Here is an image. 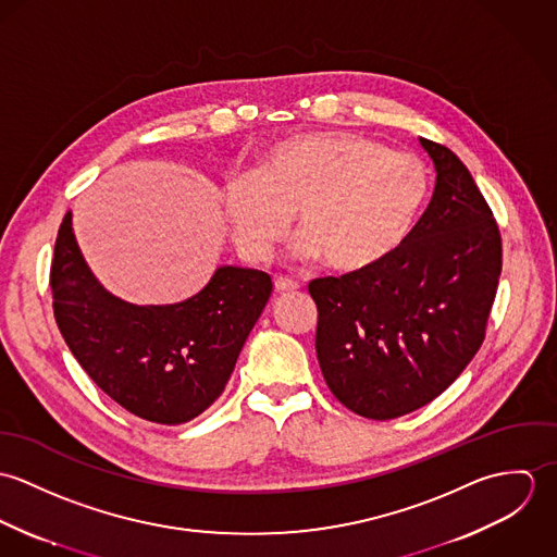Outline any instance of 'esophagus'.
<instances>
[{
    "instance_id": "1",
    "label": "esophagus",
    "mask_w": 557,
    "mask_h": 557,
    "mask_svg": "<svg viewBox=\"0 0 557 557\" xmlns=\"http://www.w3.org/2000/svg\"><path fill=\"white\" fill-rule=\"evenodd\" d=\"M274 289L278 294H294L298 289V283L292 281V278H285V276H276L274 278Z\"/></svg>"
}]
</instances>
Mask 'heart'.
<instances>
[{"label":"heart","instance_id":"1","mask_svg":"<svg viewBox=\"0 0 557 557\" xmlns=\"http://www.w3.org/2000/svg\"><path fill=\"white\" fill-rule=\"evenodd\" d=\"M429 193L418 157L349 133H313L274 144L250 175L227 182L223 212L248 259H265L296 214L305 257L319 255L338 274H364L411 238Z\"/></svg>","mask_w":557,"mask_h":557}]
</instances>
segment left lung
<instances>
[{
    "label": "left lung",
    "mask_w": 557,
    "mask_h": 557,
    "mask_svg": "<svg viewBox=\"0 0 557 557\" xmlns=\"http://www.w3.org/2000/svg\"><path fill=\"white\" fill-rule=\"evenodd\" d=\"M437 180L416 232L384 265L309 283L319 367L332 395L373 420L440 397L476 356L499 274L502 236L468 166L420 139Z\"/></svg>",
    "instance_id": "8db88e82"
}]
</instances>
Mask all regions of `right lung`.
Segmentation results:
<instances>
[{"label":"right lung","mask_w":557,"mask_h":557,"mask_svg":"<svg viewBox=\"0 0 557 557\" xmlns=\"http://www.w3.org/2000/svg\"><path fill=\"white\" fill-rule=\"evenodd\" d=\"M49 283L58 327L83 371L126 411L159 424L188 422L221 397L272 294L265 272L223 265L184 302H124L83 261L71 212Z\"/></svg>","instance_id":"add662e5"}]
</instances>
